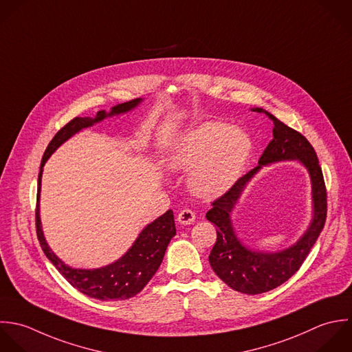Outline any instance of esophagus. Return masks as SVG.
<instances>
[{"label": "esophagus", "instance_id": "obj_1", "mask_svg": "<svg viewBox=\"0 0 352 352\" xmlns=\"http://www.w3.org/2000/svg\"><path fill=\"white\" fill-rule=\"evenodd\" d=\"M196 219V215L193 211L190 210H182L178 217H177V221L181 223V225H190L193 223Z\"/></svg>", "mask_w": 352, "mask_h": 352}]
</instances>
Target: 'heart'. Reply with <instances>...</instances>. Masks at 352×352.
<instances>
[{
  "instance_id": "b5f03b06",
  "label": "heart",
  "mask_w": 352,
  "mask_h": 352,
  "mask_svg": "<svg viewBox=\"0 0 352 352\" xmlns=\"http://www.w3.org/2000/svg\"><path fill=\"white\" fill-rule=\"evenodd\" d=\"M251 152L252 140L244 129L211 120L173 138L164 162L173 171H189L192 193L215 199L236 184Z\"/></svg>"
}]
</instances>
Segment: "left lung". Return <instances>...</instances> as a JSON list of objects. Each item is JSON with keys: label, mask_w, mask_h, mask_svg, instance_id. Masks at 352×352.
<instances>
[{"label": "left lung", "mask_w": 352, "mask_h": 352, "mask_svg": "<svg viewBox=\"0 0 352 352\" xmlns=\"http://www.w3.org/2000/svg\"><path fill=\"white\" fill-rule=\"evenodd\" d=\"M251 109L263 112L273 120V140L263 151L258 166L241 177L222 197L217 199L206 218L218 228L217 243L208 256L215 274L237 292L258 295L280 287L300 269L325 225L327 189L317 153L306 137L263 108ZM287 160L299 161L309 171L314 200L312 222L302 237L285 250L277 253L252 250L236 237L231 212L248 182L262 166Z\"/></svg>", "instance_id": "8db88e82"}]
</instances>
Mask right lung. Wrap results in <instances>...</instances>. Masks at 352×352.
<instances>
[{
  "label": "right lung",
  "instance_id": "obj_1",
  "mask_svg": "<svg viewBox=\"0 0 352 352\" xmlns=\"http://www.w3.org/2000/svg\"><path fill=\"white\" fill-rule=\"evenodd\" d=\"M142 102V98H135L127 102L118 104L111 108L109 112L98 111L94 118H74L63 129L57 131L53 140L49 142L41 162L38 174V195H36V212L35 225L36 236L41 248L46 258L53 263V266L60 272V274L79 292L87 295L89 298L98 300H126L137 294H140L144 287L151 281V278L157 272L168 243L175 236L174 214L171 210L164 212L162 217L148 223L127 252L111 265L97 267V269H74L65 265L47 245L43 236L41 217H39V193L43 166L52 153L63 145L72 135L83 129L91 127L96 123L102 122L107 118L118 116L133 111Z\"/></svg>",
  "mask_w": 352,
  "mask_h": 352
}]
</instances>
